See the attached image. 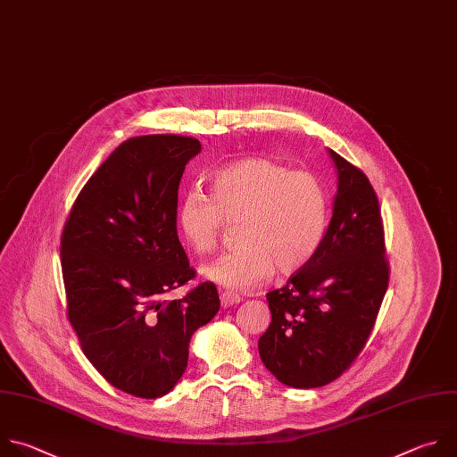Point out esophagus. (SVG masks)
I'll use <instances>...</instances> for the list:
<instances>
[{
    "mask_svg": "<svg viewBox=\"0 0 457 457\" xmlns=\"http://www.w3.org/2000/svg\"><path fill=\"white\" fill-rule=\"evenodd\" d=\"M220 299H221V306H223V308H230V306L239 304V303L243 301L239 295L230 294V292H223V294L220 295Z\"/></svg>",
    "mask_w": 457,
    "mask_h": 457,
    "instance_id": "34e87169",
    "label": "esophagus"
}]
</instances>
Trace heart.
I'll return each mask as SVG.
<instances>
[{
	"instance_id": "b5f03b06",
	"label": "heart",
	"mask_w": 457,
	"mask_h": 457,
	"mask_svg": "<svg viewBox=\"0 0 457 457\" xmlns=\"http://www.w3.org/2000/svg\"><path fill=\"white\" fill-rule=\"evenodd\" d=\"M211 195L191 191L178 205V228L196 253L212 252L225 223H237V250L202 268L232 292L255 288L273 268L281 276L304 268L322 243L329 202L322 181L270 158H245L220 169Z\"/></svg>"
}]
</instances>
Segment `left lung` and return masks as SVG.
Instances as JSON below:
<instances>
[{
	"label": "left lung",
	"instance_id": "obj_1",
	"mask_svg": "<svg viewBox=\"0 0 457 457\" xmlns=\"http://www.w3.org/2000/svg\"><path fill=\"white\" fill-rule=\"evenodd\" d=\"M338 189L310 262L266 294L271 322L259 338L266 370L295 389L337 380L366 345L389 287L384 221L370 178L329 149Z\"/></svg>",
	"mask_w": 457,
	"mask_h": 457
}]
</instances>
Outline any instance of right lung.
<instances>
[{
    "mask_svg": "<svg viewBox=\"0 0 457 457\" xmlns=\"http://www.w3.org/2000/svg\"><path fill=\"white\" fill-rule=\"evenodd\" d=\"M200 140L144 135L91 174L61 234L68 320L94 368L117 389L160 398L184 375L193 333L220 310L216 285L165 294L196 278L178 239V187Z\"/></svg>",
    "mask_w": 457,
    "mask_h": 457,
    "instance_id": "right-lung-1",
    "label": "right lung"
}]
</instances>
